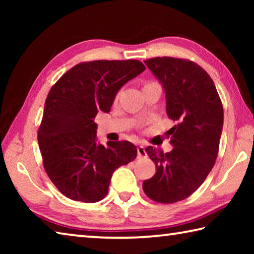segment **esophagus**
I'll return each instance as SVG.
<instances>
[{
	"label": "esophagus",
	"instance_id": "34e87169",
	"mask_svg": "<svg viewBox=\"0 0 254 254\" xmlns=\"http://www.w3.org/2000/svg\"><path fill=\"white\" fill-rule=\"evenodd\" d=\"M136 150H137V158H145V157H147V151H145L143 145H139V147L136 148Z\"/></svg>",
	"mask_w": 254,
	"mask_h": 254
}]
</instances>
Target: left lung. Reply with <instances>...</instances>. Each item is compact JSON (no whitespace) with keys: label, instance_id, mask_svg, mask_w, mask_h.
<instances>
[{"label":"left lung","instance_id":"8db88e82","mask_svg":"<svg viewBox=\"0 0 254 254\" xmlns=\"http://www.w3.org/2000/svg\"><path fill=\"white\" fill-rule=\"evenodd\" d=\"M166 94L167 115L177 124L170 152L145 149L156 175L144 180L143 190L158 203H176L190 196L212 170L223 130L222 102L213 79L189 60L157 57L144 60Z\"/></svg>","mask_w":254,"mask_h":254}]
</instances>
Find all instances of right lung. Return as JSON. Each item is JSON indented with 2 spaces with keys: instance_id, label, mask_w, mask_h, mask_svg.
<instances>
[{
  "instance_id": "add662e5",
  "label": "right lung",
  "mask_w": 254,
  "mask_h": 254,
  "mask_svg": "<svg viewBox=\"0 0 254 254\" xmlns=\"http://www.w3.org/2000/svg\"><path fill=\"white\" fill-rule=\"evenodd\" d=\"M144 69L137 60H95L74 66L51 87L38 143L47 175L68 198L103 199L115 169L135 159L131 142H97L94 119L109 113L122 86Z\"/></svg>"
}]
</instances>
